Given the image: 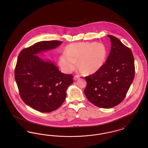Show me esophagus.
I'll return each instance as SVG.
<instances>
[{"label": "esophagus", "instance_id": "34e87169", "mask_svg": "<svg viewBox=\"0 0 148 148\" xmlns=\"http://www.w3.org/2000/svg\"><path fill=\"white\" fill-rule=\"evenodd\" d=\"M79 77H79L78 75H75L74 77V79L75 80H77V79H79Z\"/></svg>", "mask_w": 148, "mask_h": 148}]
</instances>
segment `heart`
<instances>
[{
    "instance_id": "heart-1",
    "label": "heart",
    "mask_w": 148,
    "mask_h": 148,
    "mask_svg": "<svg viewBox=\"0 0 148 148\" xmlns=\"http://www.w3.org/2000/svg\"><path fill=\"white\" fill-rule=\"evenodd\" d=\"M107 50L101 43L78 42L69 45L67 52L60 57L59 64L66 73H71L79 66L86 74L99 70L105 62Z\"/></svg>"
}]
</instances>
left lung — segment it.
Segmentation results:
<instances>
[{
	"mask_svg": "<svg viewBox=\"0 0 148 148\" xmlns=\"http://www.w3.org/2000/svg\"><path fill=\"white\" fill-rule=\"evenodd\" d=\"M112 47L106 63L94 74L85 77V96L94 106L111 108L126 97L135 76L133 54L131 49L113 35Z\"/></svg>",
	"mask_w": 148,
	"mask_h": 148,
	"instance_id": "left-lung-1",
	"label": "left lung"
}]
</instances>
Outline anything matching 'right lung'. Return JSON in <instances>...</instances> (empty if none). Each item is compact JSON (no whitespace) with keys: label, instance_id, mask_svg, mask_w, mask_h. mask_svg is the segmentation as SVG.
Segmentation results:
<instances>
[{"label":"right lung","instance_id":"add662e5","mask_svg":"<svg viewBox=\"0 0 148 148\" xmlns=\"http://www.w3.org/2000/svg\"><path fill=\"white\" fill-rule=\"evenodd\" d=\"M62 42L42 41L24 48L19 53L14 70L20 97L37 111L49 113L62 105L66 91L73 82V75L61 73L51 62L38 56L41 51L54 49Z\"/></svg>","mask_w":148,"mask_h":148}]
</instances>
